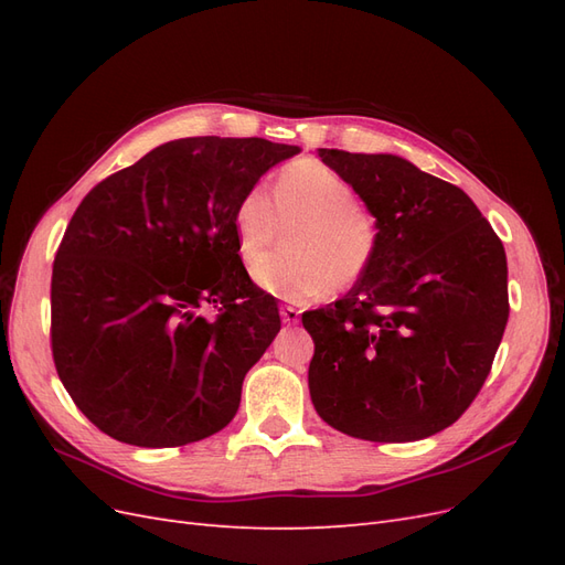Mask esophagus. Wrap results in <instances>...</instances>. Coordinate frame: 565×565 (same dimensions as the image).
Here are the masks:
<instances>
[{"mask_svg": "<svg viewBox=\"0 0 565 565\" xmlns=\"http://www.w3.org/2000/svg\"><path fill=\"white\" fill-rule=\"evenodd\" d=\"M280 318L287 324H297L299 318H301V311L295 309V306H280Z\"/></svg>", "mask_w": 565, "mask_h": 565, "instance_id": "1", "label": "esophagus"}]
</instances>
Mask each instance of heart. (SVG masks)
Segmentation results:
<instances>
[{
	"label": "heart",
	"mask_w": 565,
	"mask_h": 565,
	"mask_svg": "<svg viewBox=\"0 0 565 565\" xmlns=\"http://www.w3.org/2000/svg\"><path fill=\"white\" fill-rule=\"evenodd\" d=\"M289 235V252L256 264L252 278L270 297L303 303L337 287L353 285L377 254V224L355 200L353 188L318 160L287 164L273 183V200L264 188L235 204L233 231L237 252L254 264Z\"/></svg>",
	"instance_id": "1"
}]
</instances>
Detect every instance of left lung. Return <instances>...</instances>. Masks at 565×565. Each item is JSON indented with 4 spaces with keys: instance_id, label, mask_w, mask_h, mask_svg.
<instances>
[{
    "instance_id": "left-lung-1",
    "label": "left lung",
    "mask_w": 565,
    "mask_h": 565,
    "mask_svg": "<svg viewBox=\"0 0 565 565\" xmlns=\"http://www.w3.org/2000/svg\"><path fill=\"white\" fill-rule=\"evenodd\" d=\"M365 202L377 254L349 292L306 311L309 391L337 431L429 438L481 391L502 341L507 254L461 188L391 152L318 150Z\"/></svg>"
}]
</instances>
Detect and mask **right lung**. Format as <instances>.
<instances>
[{"mask_svg": "<svg viewBox=\"0 0 565 565\" xmlns=\"http://www.w3.org/2000/svg\"><path fill=\"white\" fill-rule=\"evenodd\" d=\"M297 152L266 139H179L82 200L51 276V349L100 431L177 448L235 417L280 313L247 276L233 212Z\"/></svg>", "mask_w": 565, "mask_h": 565, "instance_id": "1", "label": "right lung"}]
</instances>
